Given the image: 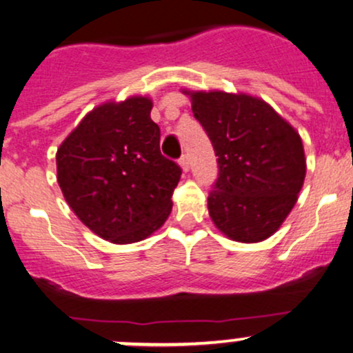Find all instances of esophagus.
<instances>
[{
    "instance_id": "34e87169",
    "label": "esophagus",
    "mask_w": 353,
    "mask_h": 353,
    "mask_svg": "<svg viewBox=\"0 0 353 353\" xmlns=\"http://www.w3.org/2000/svg\"><path fill=\"white\" fill-rule=\"evenodd\" d=\"M179 164H181V168H183L184 172H188V170H189V157L185 156V154L179 159Z\"/></svg>"
}]
</instances>
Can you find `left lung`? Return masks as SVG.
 <instances>
[{
	"instance_id": "8db88e82",
	"label": "left lung",
	"mask_w": 353,
	"mask_h": 353,
	"mask_svg": "<svg viewBox=\"0 0 353 353\" xmlns=\"http://www.w3.org/2000/svg\"><path fill=\"white\" fill-rule=\"evenodd\" d=\"M183 92L218 156L219 174L208 197L212 223L234 241L270 238L303 185L307 162L300 134L258 97Z\"/></svg>"
}]
</instances>
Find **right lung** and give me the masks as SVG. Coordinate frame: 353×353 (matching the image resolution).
<instances>
[{
	"instance_id": "1",
	"label": "right lung",
	"mask_w": 353,
	"mask_h": 353,
	"mask_svg": "<svg viewBox=\"0 0 353 353\" xmlns=\"http://www.w3.org/2000/svg\"><path fill=\"white\" fill-rule=\"evenodd\" d=\"M152 100L95 107L57 150L65 201L87 228L115 245L145 239L165 223L179 165L161 154Z\"/></svg>"
}]
</instances>
